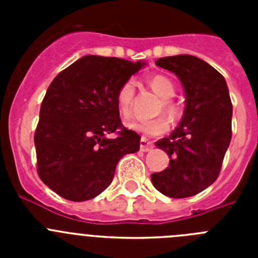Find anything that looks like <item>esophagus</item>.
<instances>
[{
    "mask_svg": "<svg viewBox=\"0 0 258 258\" xmlns=\"http://www.w3.org/2000/svg\"><path fill=\"white\" fill-rule=\"evenodd\" d=\"M152 147H154V145H152V143L150 142V141L147 140V138H145V137H142V138H141V142H140L141 151L147 152V151H150V150H151Z\"/></svg>",
    "mask_w": 258,
    "mask_h": 258,
    "instance_id": "obj_1",
    "label": "esophagus"
}]
</instances>
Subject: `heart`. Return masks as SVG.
<instances>
[{"instance_id": "1", "label": "heart", "mask_w": 258, "mask_h": 258, "mask_svg": "<svg viewBox=\"0 0 258 258\" xmlns=\"http://www.w3.org/2000/svg\"><path fill=\"white\" fill-rule=\"evenodd\" d=\"M149 85L152 92L156 93L160 98H163V108L166 113L172 117H178L181 115V109L174 102L170 101V98L174 95L175 86L169 77L164 75H154L149 79ZM134 93H136V84L133 80H127L122 84L116 94V104H117L118 112L122 117L127 118L132 113V103H133ZM126 126L132 131L142 133L145 136H161L169 129V121L164 116L151 118V120H141V121H129Z\"/></svg>"}]
</instances>
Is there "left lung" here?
Instances as JSON below:
<instances>
[{
  "label": "left lung",
  "instance_id": "obj_1",
  "mask_svg": "<svg viewBox=\"0 0 258 258\" xmlns=\"http://www.w3.org/2000/svg\"><path fill=\"white\" fill-rule=\"evenodd\" d=\"M155 63L178 77L186 107L174 132L156 142L170 161L163 172L152 173L151 181L166 197H194L217 179L231 141L229 89L222 75L197 56H165Z\"/></svg>",
  "mask_w": 258,
  "mask_h": 258
}]
</instances>
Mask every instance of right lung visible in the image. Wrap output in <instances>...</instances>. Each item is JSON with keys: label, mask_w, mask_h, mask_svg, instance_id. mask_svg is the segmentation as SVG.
<instances>
[{"label": "right lung", "mask_w": 258, "mask_h": 258, "mask_svg": "<svg viewBox=\"0 0 258 258\" xmlns=\"http://www.w3.org/2000/svg\"><path fill=\"white\" fill-rule=\"evenodd\" d=\"M146 63L85 55L47 88L35 133L41 181L72 202L93 199L108 187L124 155L140 150V134L122 126L118 88ZM116 133V139L107 134Z\"/></svg>", "instance_id": "obj_1"}]
</instances>
